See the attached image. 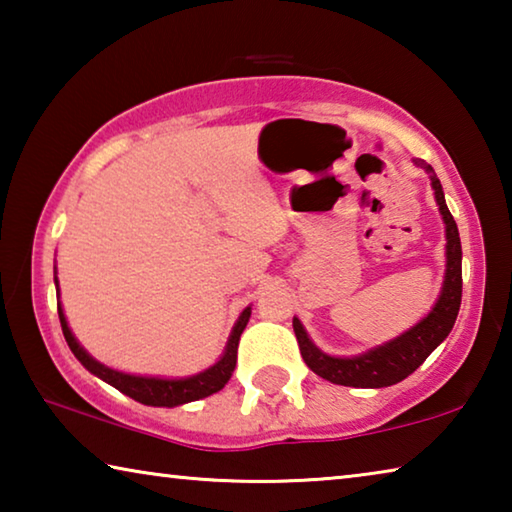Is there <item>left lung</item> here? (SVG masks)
Masks as SVG:
<instances>
[{"label": "left lung", "mask_w": 512, "mask_h": 512, "mask_svg": "<svg viewBox=\"0 0 512 512\" xmlns=\"http://www.w3.org/2000/svg\"><path fill=\"white\" fill-rule=\"evenodd\" d=\"M418 167L429 173L433 192H436V201L447 225V273L443 293L433 307L431 314L415 325L409 332L397 336L395 341L381 345V348L370 350L361 357L352 359H336L327 357L320 352L314 343L309 341L305 329H302L300 320L293 318V332L300 345V354L307 366L332 384L341 386H354V388H384L393 386L411 375L415 368H420L424 359L443 343L452 327L456 323L458 309H461V293H463V250H461V237H458V228L452 212L447 210L443 185L436 178L431 164L424 160H415Z\"/></svg>", "instance_id": "left-lung-1"}]
</instances>
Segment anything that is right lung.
Masks as SVG:
<instances>
[{
	"label": "right lung",
	"mask_w": 512,
	"mask_h": 512,
	"mask_svg": "<svg viewBox=\"0 0 512 512\" xmlns=\"http://www.w3.org/2000/svg\"><path fill=\"white\" fill-rule=\"evenodd\" d=\"M58 318H60V327H63V334H65L69 350L74 352V357L79 359L83 366L92 372V375H97L103 381H108V384L115 386L117 391H121L128 397H133L135 402H142L149 406H178L185 402L201 400V397L221 391V388L228 384V379L232 377V372H235V366H237L239 336L248 325L250 307L241 311V316L237 320L235 329H232L228 348H225V354L221 357V361L214 363V366L207 368L205 372H201V375H194L187 379L135 377V375H124V372H117V370L101 366L99 361H94L90 354L85 352L79 343H76L72 332H69L67 320H65V314H63V309H60V305H58Z\"/></svg>",
	"instance_id": "add662e5"
}]
</instances>
